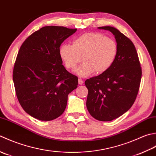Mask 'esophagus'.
<instances>
[{
	"label": "esophagus",
	"instance_id": "esophagus-1",
	"mask_svg": "<svg viewBox=\"0 0 156 156\" xmlns=\"http://www.w3.org/2000/svg\"><path fill=\"white\" fill-rule=\"evenodd\" d=\"M78 83L79 85H82L83 83V81L81 79H78Z\"/></svg>",
	"mask_w": 156,
	"mask_h": 156
}]
</instances>
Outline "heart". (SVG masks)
I'll use <instances>...</instances> for the list:
<instances>
[{"label":"heart","mask_w":156,"mask_h":156,"mask_svg":"<svg viewBox=\"0 0 156 156\" xmlns=\"http://www.w3.org/2000/svg\"><path fill=\"white\" fill-rule=\"evenodd\" d=\"M119 47L115 40L98 32L85 33L73 41V46L64 44L60 49V57L69 69H76L81 77L94 73H104L112 67L118 55Z\"/></svg>","instance_id":"obj_1"}]
</instances>
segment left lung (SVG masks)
Returning <instances> with one entry per match:
<instances>
[{
	"instance_id": "1",
	"label": "left lung",
	"mask_w": 156,
	"mask_h": 156,
	"mask_svg": "<svg viewBox=\"0 0 156 156\" xmlns=\"http://www.w3.org/2000/svg\"><path fill=\"white\" fill-rule=\"evenodd\" d=\"M111 31L119 52L108 71L85 81L88 90L86 101L89 112L100 121H111L131 108L137 96L142 71L132 41L116 28L98 27Z\"/></svg>"
}]
</instances>
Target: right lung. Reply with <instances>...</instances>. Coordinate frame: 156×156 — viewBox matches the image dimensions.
<instances>
[{
	"label": "right lung",
	"mask_w": 156,
	"mask_h": 156,
	"mask_svg": "<svg viewBox=\"0 0 156 156\" xmlns=\"http://www.w3.org/2000/svg\"><path fill=\"white\" fill-rule=\"evenodd\" d=\"M77 29L46 26L25 40L12 71L16 96L28 114L52 120L66 108L69 93L77 87L78 77L63 66L60 46Z\"/></svg>",
	"instance_id": "add662e5"
}]
</instances>
